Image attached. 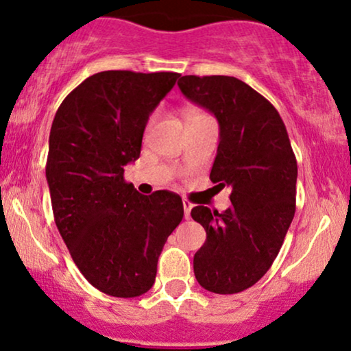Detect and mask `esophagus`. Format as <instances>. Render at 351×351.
I'll return each instance as SVG.
<instances>
[{
  "instance_id": "esophagus-1",
  "label": "esophagus",
  "mask_w": 351,
  "mask_h": 351,
  "mask_svg": "<svg viewBox=\"0 0 351 351\" xmlns=\"http://www.w3.org/2000/svg\"><path fill=\"white\" fill-rule=\"evenodd\" d=\"M182 203H184V216H185V219H189L190 218V211H192L193 205L189 200H185V198H184Z\"/></svg>"
}]
</instances>
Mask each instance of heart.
Wrapping results in <instances>:
<instances>
[{
    "label": "heart",
    "instance_id": "obj_1",
    "mask_svg": "<svg viewBox=\"0 0 351 351\" xmlns=\"http://www.w3.org/2000/svg\"><path fill=\"white\" fill-rule=\"evenodd\" d=\"M184 117H185V123L187 125L200 122V120H203V119H208V117H206L202 110H198V109H187L185 110Z\"/></svg>",
    "mask_w": 351,
    "mask_h": 351
}]
</instances>
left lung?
<instances>
[{
  "label": "left lung",
  "mask_w": 351,
  "mask_h": 351,
  "mask_svg": "<svg viewBox=\"0 0 351 351\" xmlns=\"http://www.w3.org/2000/svg\"><path fill=\"white\" fill-rule=\"evenodd\" d=\"M182 94L219 123L210 179L232 189L226 211L198 205L192 218L206 231L193 257L195 278L216 295H234L267 274L296 210L298 164L278 110L232 76H182Z\"/></svg>",
  "instance_id": "obj_1"
}]
</instances>
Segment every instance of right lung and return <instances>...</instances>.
Masks as SVG:
<instances>
[{
    "label": "right lung",
    "mask_w": 351,
    "mask_h": 351,
    "mask_svg": "<svg viewBox=\"0 0 351 351\" xmlns=\"http://www.w3.org/2000/svg\"><path fill=\"white\" fill-rule=\"evenodd\" d=\"M179 73L101 71L73 89L50 130L47 182L56 228L84 278L115 298L145 295L158 258L184 218L169 190L138 193L123 167Z\"/></svg>",
    "instance_id": "obj_1"
}]
</instances>
